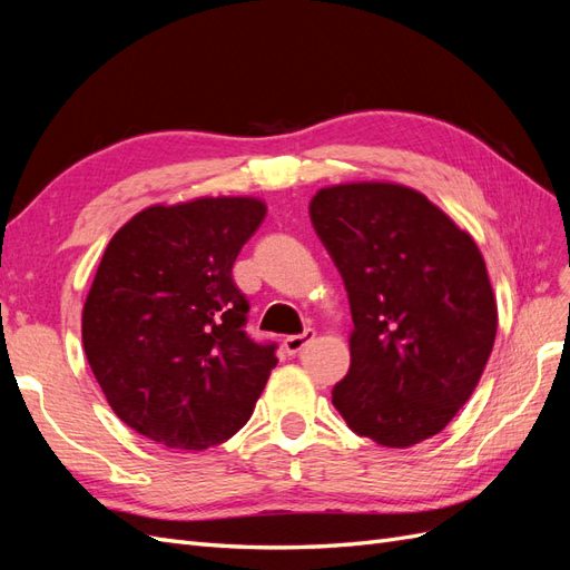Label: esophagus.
I'll list each match as a JSON object with an SVG mask.
<instances>
[{"label":"esophagus","mask_w":570,"mask_h":570,"mask_svg":"<svg viewBox=\"0 0 570 570\" xmlns=\"http://www.w3.org/2000/svg\"><path fill=\"white\" fill-rule=\"evenodd\" d=\"M314 337H316V333L312 331V327H306V331H304L302 335H287V337L283 340V347H285L287 354H299Z\"/></svg>","instance_id":"esophagus-1"}]
</instances>
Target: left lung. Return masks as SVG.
Segmentation results:
<instances>
[{
    "mask_svg": "<svg viewBox=\"0 0 570 570\" xmlns=\"http://www.w3.org/2000/svg\"><path fill=\"white\" fill-rule=\"evenodd\" d=\"M352 308V366L333 404L361 438L406 450L471 400L492 352L485 258L425 195L396 183L323 187L308 204Z\"/></svg>",
    "mask_w": 570,
    "mask_h": 570,
    "instance_id": "left-lung-1",
    "label": "left lung"
}]
</instances>
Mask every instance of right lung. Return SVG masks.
Wrapping results in <instances>:
<instances>
[{"instance_id": "obj_1", "label": "right lung", "mask_w": 570, "mask_h": 570, "mask_svg": "<svg viewBox=\"0 0 570 570\" xmlns=\"http://www.w3.org/2000/svg\"><path fill=\"white\" fill-rule=\"evenodd\" d=\"M256 197L154 204L120 228L82 306V347L116 416L170 450H209L243 428L275 368L245 333L233 281L262 226Z\"/></svg>"}]
</instances>
